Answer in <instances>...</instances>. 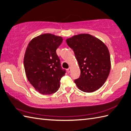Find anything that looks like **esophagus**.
Instances as JSON below:
<instances>
[{
	"instance_id": "obj_1",
	"label": "esophagus",
	"mask_w": 131,
	"mask_h": 131,
	"mask_svg": "<svg viewBox=\"0 0 131 131\" xmlns=\"http://www.w3.org/2000/svg\"><path fill=\"white\" fill-rule=\"evenodd\" d=\"M71 70V67H70V68H69L68 69H67V71H68V73H70Z\"/></svg>"
}]
</instances>
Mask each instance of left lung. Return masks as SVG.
<instances>
[{"mask_svg": "<svg viewBox=\"0 0 131 131\" xmlns=\"http://www.w3.org/2000/svg\"><path fill=\"white\" fill-rule=\"evenodd\" d=\"M73 50L81 74L74 80L78 88L86 92L98 90L109 74L111 64L108 49L104 43L89 34H80L66 40Z\"/></svg>", "mask_w": 131, "mask_h": 131, "instance_id": "obj_1", "label": "left lung"}]
</instances>
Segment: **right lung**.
I'll return each instance as SVG.
<instances>
[{"label": "right lung", "mask_w": 131, "mask_h": 131, "mask_svg": "<svg viewBox=\"0 0 131 131\" xmlns=\"http://www.w3.org/2000/svg\"><path fill=\"white\" fill-rule=\"evenodd\" d=\"M63 40L61 37L44 34L32 40L26 49L24 60L26 76L43 95L57 92L66 73L56 52Z\"/></svg>", "instance_id": "add662e5"}]
</instances>
